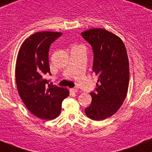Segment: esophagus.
Wrapping results in <instances>:
<instances>
[{"label":"esophagus","instance_id":"obj_1","mask_svg":"<svg viewBox=\"0 0 152 152\" xmlns=\"http://www.w3.org/2000/svg\"><path fill=\"white\" fill-rule=\"evenodd\" d=\"M70 91H71V92H73V93H76L78 91V89L77 88H71V89H70Z\"/></svg>","mask_w":152,"mask_h":152}]
</instances>
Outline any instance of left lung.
Listing matches in <instances>:
<instances>
[{
    "mask_svg": "<svg viewBox=\"0 0 152 152\" xmlns=\"http://www.w3.org/2000/svg\"><path fill=\"white\" fill-rule=\"evenodd\" d=\"M94 53L93 71L98 76L95 91L90 93L91 104L85 109L86 116L102 121L118 110L127 95L129 63L122 39L103 29L81 33Z\"/></svg>",
    "mask_w": 152,
    "mask_h": 152,
    "instance_id": "obj_1",
    "label": "left lung"
}]
</instances>
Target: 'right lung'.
Instances as JSON below:
<instances>
[{
  "instance_id": "right-lung-1",
  "label": "right lung",
  "mask_w": 152,
  "mask_h": 152,
  "mask_svg": "<svg viewBox=\"0 0 152 152\" xmlns=\"http://www.w3.org/2000/svg\"><path fill=\"white\" fill-rule=\"evenodd\" d=\"M61 32L41 31L31 34L20 48L16 64L19 94L29 110L43 120L57 118L62 102L69 95L67 89L49 84L45 79L50 71L48 53L50 45Z\"/></svg>"
}]
</instances>
